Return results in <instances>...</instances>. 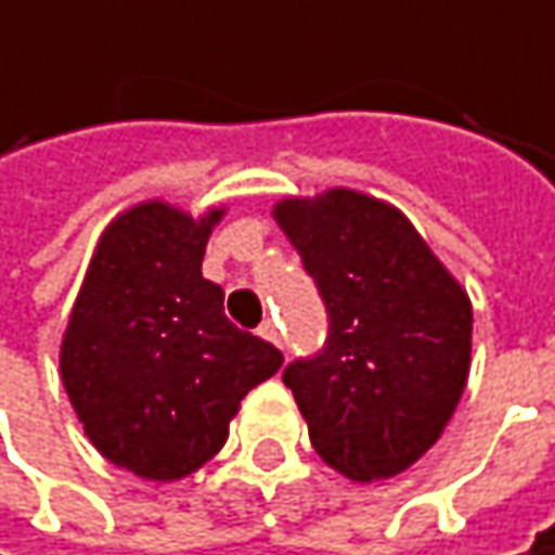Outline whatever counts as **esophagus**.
<instances>
[{
  "label": "esophagus",
  "instance_id": "obj_1",
  "mask_svg": "<svg viewBox=\"0 0 555 555\" xmlns=\"http://www.w3.org/2000/svg\"><path fill=\"white\" fill-rule=\"evenodd\" d=\"M258 333L264 336L267 343H273V345H276V348H282V333H279V324H276V321H270V318H267L264 324L258 327Z\"/></svg>",
  "mask_w": 555,
  "mask_h": 555
}]
</instances>
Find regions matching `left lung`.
I'll list each match as a JSON object with an SVG mask.
<instances>
[{
  "label": "left lung",
  "instance_id": "obj_1",
  "mask_svg": "<svg viewBox=\"0 0 555 555\" xmlns=\"http://www.w3.org/2000/svg\"><path fill=\"white\" fill-rule=\"evenodd\" d=\"M279 228L327 312V339L291 360L282 382L312 448L351 480L417 463L463 397L472 304L412 222L375 197L333 189L288 197Z\"/></svg>",
  "mask_w": 555,
  "mask_h": 555
}]
</instances>
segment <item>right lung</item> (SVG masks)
<instances>
[{
	"mask_svg": "<svg viewBox=\"0 0 555 555\" xmlns=\"http://www.w3.org/2000/svg\"><path fill=\"white\" fill-rule=\"evenodd\" d=\"M219 219L162 201L122 212L62 336V385L89 441L146 480L204 466L240 399L282 366L279 348L228 321L224 291L201 273Z\"/></svg>",
	"mask_w": 555,
	"mask_h": 555,
	"instance_id": "1",
	"label": "right lung"
}]
</instances>
